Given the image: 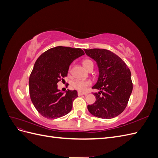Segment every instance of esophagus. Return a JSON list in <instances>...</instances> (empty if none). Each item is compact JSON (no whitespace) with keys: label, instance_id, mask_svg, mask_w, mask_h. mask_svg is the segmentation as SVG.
<instances>
[{"label":"esophagus","instance_id":"obj_1","mask_svg":"<svg viewBox=\"0 0 158 158\" xmlns=\"http://www.w3.org/2000/svg\"><path fill=\"white\" fill-rule=\"evenodd\" d=\"M78 96H81V95H86L85 94H84V93H82V92H78Z\"/></svg>","mask_w":158,"mask_h":158}]
</instances>
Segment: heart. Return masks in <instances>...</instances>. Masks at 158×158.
I'll return each instance as SVG.
<instances>
[{
	"mask_svg": "<svg viewBox=\"0 0 158 158\" xmlns=\"http://www.w3.org/2000/svg\"><path fill=\"white\" fill-rule=\"evenodd\" d=\"M82 64L86 70H88L91 66H94L93 62L89 59H84L82 61ZM91 84L92 83L89 80L76 79L72 82V86L80 92H84L87 89L88 87L91 85Z\"/></svg>",
	"mask_w": 158,
	"mask_h": 158,
	"instance_id": "1",
	"label": "heart"
}]
</instances>
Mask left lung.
<instances>
[{
	"mask_svg": "<svg viewBox=\"0 0 158 158\" xmlns=\"http://www.w3.org/2000/svg\"><path fill=\"white\" fill-rule=\"evenodd\" d=\"M88 56L97 62L99 76L92 89L95 102L88 105L93 115L101 118H112L126 108L132 91L131 70L120 57L104 49H84Z\"/></svg>",
	"mask_w": 158,
	"mask_h": 158,
	"instance_id": "obj_1",
	"label": "left lung"
}]
</instances>
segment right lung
<instances>
[{"label":"right lung","instance_id":"add662e5","mask_svg":"<svg viewBox=\"0 0 158 158\" xmlns=\"http://www.w3.org/2000/svg\"><path fill=\"white\" fill-rule=\"evenodd\" d=\"M83 55L80 48L58 46L44 52L35 61L29 79L30 95L43 117L57 118L71 111L78 93L68 89L64 94L57 89V83L67 76L73 60Z\"/></svg>","mask_w":158,"mask_h":158}]
</instances>
